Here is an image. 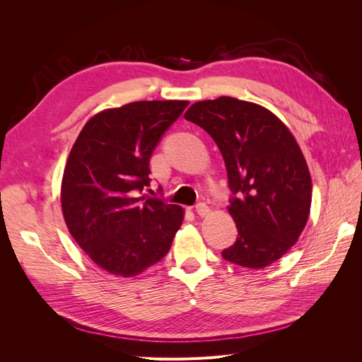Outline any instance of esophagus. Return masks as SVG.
Listing matches in <instances>:
<instances>
[{"instance_id":"1","label":"esophagus","mask_w":362,"mask_h":362,"mask_svg":"<svg viewBox=\"0 0 362 362\" xmlns=\"http://www.w3.org/2000/svg\"><path fill=\"white\" fill-rule=\"evenodd\" d=\"M194 211H196V214H198V216L204 217V216H206L208 213H210V208H208V205L205 202H199V204H196Z\"/></svg>"}]
</instances>
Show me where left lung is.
<instances>
[{
    "label": "left lung",
    "instance_id": "8db88e82",
    "mask_svg": "<svg viewBox=\"0 0 362 362\" xmlns=\"http://www.w3.org/2000/svg\"><path fill=\"white\" fill-rule=\"evenodd\" d=\"M184 117L213 137L231 190L237 240L222 257L262 269L298 242L311 206V177L299 145L267 108L221 96L194 103Z\"/></svg>",
    "mask_w": 362,
    "mask_h": 362
}]
</instances>
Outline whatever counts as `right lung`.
<instances>
[{
	"label": "right lung",
	"instance_id": "1",
	"mask_svg": "<svg viewBox=\"0 0 362 362\" xmlns=\"http://www.w3.org/2000/svg\"><path fill=\"white\" fill-rule=\"evenodd\" d=\"M187 101H139L95 115L71 149L62 210L93 262L129 278L168 254L182 208L152 198L149 158Z\"/></svg>",
	"mask_w": 362,
	"mask_h": 362
}]
</instances>
